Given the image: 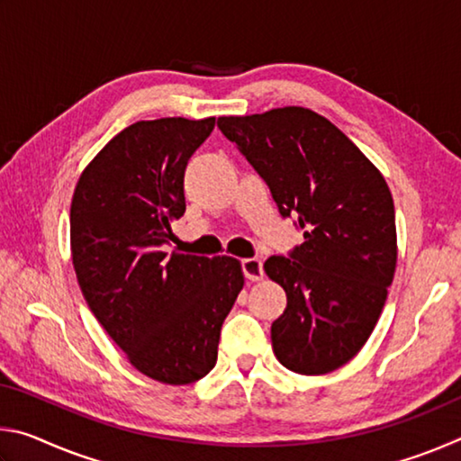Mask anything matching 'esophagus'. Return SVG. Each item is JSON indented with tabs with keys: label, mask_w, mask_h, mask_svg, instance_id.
<instances>
[{
	"label": "esophagus",
	"mask_w": 461,
	"mask_h": 461,
	"mask_svg": "<svg viewBox=\"0 0 461 461\" xmlns=\"http://www.w3.org/2000/svg\"><path fill=\"white\" fill-rule=\"evenodd\" d=\"M241 270H244V276L249 280V283H258V280H262L264 276L262 262L258 258L241 260Z\"/></svg>",
	"instance_id": "34e87169"
}]
</instances>
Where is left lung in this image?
<instances>
[{"mask_svg": "<svg viewBox=\"0 0 461 461\" xmlns=\"http://www.w3.org/2000/svg\"><path fill=\"white\" fill-rule=\"evenodd\" d=\"M270 186L305 241L264 272L286 293L272 323L285 368L321 376L360 352L384 309L396 268L394 203L380 170L339 128L307 107L217 120Z\"/></svg>", "mask_w": 461, "mask_h": 461, "instance_id": "1", "label": "left lung"}]
</instances>
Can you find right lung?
<instances>
[{"instance_id": "add662e5", "label": "right lung", "mask_w": 461, "mask_h": 461, "mask_svg": "<svg viewBox=\"0 0 461 461\" xmlns=\"http://www.w3.org/2000/svg\"><path fill=\"white\" fill-rule=\"evenodd\" d=\"M215 118L136 122L77 181L71 256L81 293L128 362L162 384L207 376L225 317L244 288L231 256L167 254L185 213L183 178Z\"/></svg>"}]
</instances>
